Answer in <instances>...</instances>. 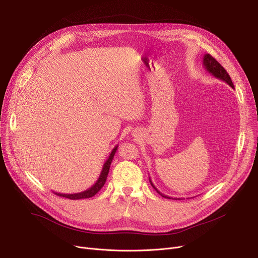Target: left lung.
Listing matches in <instances>:
<instances>
[{
	"label": "left lung",
	"instance_id": "8db88e82",
	"mask_svg": "<svg viewBox=\"0 0 258 258\" xmlns=\"http://www.w3.org/2000/svg\"><path fill=\"white\" fill-rule=\"evenodd\" d=\"M203 66H204L205 69L207 70V72L212 75L213 77L218 78V79H221L222 81H224V83H226L227 85H229L230 87H231L232 89H234V86H233V83L231 78H230L229 74L227 73V71L224 69V68L222 67V64L216 60L215 58H213L210 54H204V56H203ZM150 182L152 184V186L156 189V191L161 195L163 198H166V199H174V200H182L180 198H170L168 196H165L163 194H161L158 189L155 187V185L153 184L151 178H150Z\"/></svg>",
	"mask_w": 258,
	"mask_h": 258
}]
</instances>
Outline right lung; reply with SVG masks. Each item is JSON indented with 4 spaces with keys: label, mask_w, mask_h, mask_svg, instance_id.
Here are the masks:
<instances>
[{
    "label": "right lung",
    "mask_w": 258,
    "mask_h": 258,
    "mask_svg": "<svg viewBox=\"0 0 258 258\" xmlns=\"http://www.w3.org/2000/svg\"><path fill=\"white\" fill-rule=\"evenodd\" d=\"M117 148H118V145H116L113 148L112 153L110 154V156H108L107 160L104 162V164L102 166V170L100 172V175H99L98 180L96 181V183H95L92 187H90L89 189H87V190H85L83 192H77V194H70V195L58 194V192H54V194L59 196V197L70 199V200H80V199H88V198L94 197L103 187V185H104V183L106 181L108 170H110V166H111V163H112V161L114 159V156H115V154L117 152Z\"/></svg>",
    "instance_id": "obj_1"
}]
</instances>
